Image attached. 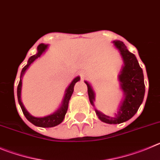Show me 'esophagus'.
Segmentation results:
<instances>
[{
    "mask_svg": "<svg viewBox=\"0 0 160 160\" xmlns=\"http://www.w3.org/2000/svg\"><path fill=\"white\" fill-rule=\"evenodd\" d=\"M81 77H82V78H83V77H84V74H83V73H82V74H81Z\"/></svg>",
    "mask_w": 160,
    "mask_h": 160,
    "instance_id": "1",
    "label": "esophagus"
}]
</instances>
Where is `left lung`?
Wrapping results in <instances>:
<instances>
[{
	"label": "left lung",
	"instance_id": "left-lung-1",
	"mask_svg": "<svg viewBox=\"0 0 160 160\" xmlns=\"http://www.w3.org/2000/svg\"><path fill=\"white\" fill-rule=\"evenodd\" d=\"M113 44L119 51L123 60V66L119 75V80L124 99L114 117L106 116L96 109V113L101 121L110 124H117L128 121L137 112L144 97L145 85L143 70L139 66L136 56L128 50L122 41H114ZM84 82L87 84L90 103L94 106V91L87 81Z\"/></svg>",
	"mask_w": 160,
	"mask_h": 160
}]
</instances>
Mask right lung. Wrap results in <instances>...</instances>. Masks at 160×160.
Listing matches in <instances>:
<instances>
[{
    "mask_svg": "<svg viewBox=\"0 0 160 160\" xmlns=\"http://www.w3.org/2000/svg\"><path fill=\"white\" fill-rule=\"evenodd\" d=\"M48 44H39L38 47H37V52L36 53L35 55L32 56V57L28 59V64L22 68V71H21V79H20L19 84L17 86V99H18V102H19L20 106H21V109H22V112L23 113H24V116H25L28 121L31 122L32 124H34L35 126L37 127H41V128H52V127H55L57 126V125L60 124V123L64 120L66 112H67L68 111V102H69L70 98H71L72 95L73 93V90H74L73 88H74L75 83L80 80V77H77L72 81V83H70L69 86H68V88L66 89L65 94H64V99H63L61 106H60L55 112H53L52 114L46 116H44V117H34V116H31V115L27 112L26 109L24 108V105H23L21 99L23 76L24 75V72H26V70L28 68V67L31 65V64H32L38 57H41L43 53L45 52V50L48 48Z\"/></svg>",
    "mask_w": 160,
    "mask_h": 160,
    "instance_id": "add662e5",
    "label": "right lung"
}]
</instances>
